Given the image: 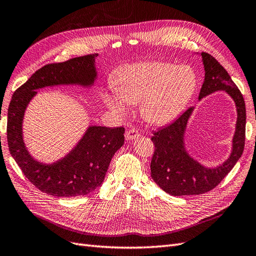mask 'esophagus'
Returning <instances> with one entry per match:
<instances>
[{"label":"esophagus","mask_w":256,"mask_h":256,"mask_svg":"<svg viewBox=\"0 0 256 256\" xmlns=\"http://www.w3.org/2000/svg\"><path fill=\"white\" fill-rule=\"evenodd\" d=\"M140 136V133L138 132L136 128H130L126 132V140H133L135 138H138Z\"/></svg>","instance_id":"34e87169"}]
</instances>
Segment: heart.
Instances as JSON below:
<instances>
[{"label":"heart","instance_id":"1","mask_svg":"<svg viewBox=\"0 0 256 256\" xmlns=\"http://www.w3.org/2000/svg\"><path fill=\"white\" fill-rule=\"evenodd\" d=\"M114 89L103 93L106 107L116 116L126 114L130 104L140 103L146 121L164 124L180 114L196 88L194 70L166 62L128 65L114 79Z\"/></svg>","mask_w":256,"mask_h":256}]
</instances>
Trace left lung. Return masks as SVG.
I'll return each instance as SVG.
<instances>
[{"label":"left lung","mask_w":256,"mask_h":256,"mask_svg":"<svg viewBox=\"0 0 256 256\" xmlns=\"http://www.w3.org/2000/svg\"><path fill=\"white\" fill-rule=\"evenodd\" d=\"M200 54L205 80L198 98L223 90L236 104L237 122L232 149L230 158L214 168L205 167L188 154L184 146V134L194 107H190L172 123L153 133L151 140L156 149L150 165L151 177L163 191L174 196L200 195L211 191L232 170L244 149L246 104L242 94L212 56L207 52Z\"/></svg>","instance_id":"left-lung-1"}]
</instances>
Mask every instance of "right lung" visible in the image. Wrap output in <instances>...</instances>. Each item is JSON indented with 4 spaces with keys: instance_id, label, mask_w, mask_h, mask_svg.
<instances>
[{
    "instance_id": "right-lung-1",
    "label": "right lung",
    "mask_w": 256,
    "mask_h": 256,
    "mask_svg": "<svg viewBox=\"0 0 256 256\" xmlns=\"http://www.w3.org/2000/svg\"><path fill=\"white\" fill-rule=\"evenodd\" d=\"M98 54L47 64L14 91L7 114V142L12 156L24 176L42 192L58 197H74L93 192L103 184L114 153L124 144V128L89 126L68 156L52 164L36 160L28 153L22 136L24 112L36 90L60 84L91 86L98 72Z\"/></svg>"
}]
</instances>
